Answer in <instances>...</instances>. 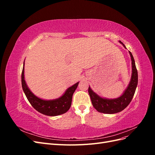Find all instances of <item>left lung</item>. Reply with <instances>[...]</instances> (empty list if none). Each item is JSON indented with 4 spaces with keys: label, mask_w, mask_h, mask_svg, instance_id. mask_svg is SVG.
Segmentation results:
<instances>
[{
    "label": "left lung",
    "mask_w": 155,
    "mask_h": 155,
    "mask_svg": "<svg viewBox=\"0 0 155 155\" xmlns=\"http://www.w3.org/2000/svg\"><path fill=\"white\" fill-rule=\"evenodd\" d=\"M120 43L126 48L120 41ZM129 54L132 61L133 73L129 85L122 96L114 100L104 99L94 92L90 87H88V94L90 95L92 105L98 112L105 114L117 113L125 109L132 100L138 85V71L136 67L133 56L130 51H129Z\"/></svg>",
    "instance_id": "left-lung-1"
}]
</instances>
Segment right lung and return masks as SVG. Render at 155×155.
I'll return each mask as SVG.
<instances>
[{
    "label": "right lung",
    "instance_id": "obj_1",
    "mask_svg": "<svg viewBox=\"0 0 155 155\" xmlns=\"http://www.w3.org/2000/svg\"><path fill=\"white\" fill-rule=\"evenodd\" d=\"M24 70L25 69L23 67L21 75V82L23 91H24L28 100L36 110L45 115L54 116L64 114L69 110L72 104L73 94L77 88L79 82L69 87L64 94L58 99L50 101L43 100L35 96L28 88L25 80Z\"/></svg>",
    "mask_w": 155,
    "mask_h": 155
}]
</instances>
